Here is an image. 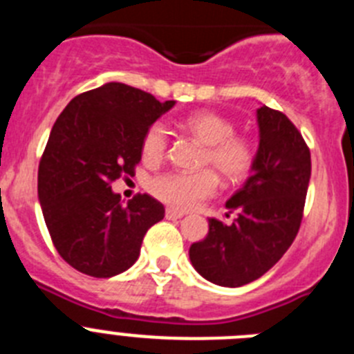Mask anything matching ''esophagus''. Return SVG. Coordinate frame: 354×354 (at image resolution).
<instances>
[{"instance_id": "1", "label": "esophagus", "mask_w": 354, "mask_h": 354, "mask_svg": "<svg viewBox=\"0 0 354 354\" xmlns=\"http://www.w3.org/2000/svg\"><path fill=\"white\" fill-rule=\"evenodd\" d=\"M165 216H167V220H180V218L184 216V212L175 211V209H167Z\"/></svg>"}]
</instances>
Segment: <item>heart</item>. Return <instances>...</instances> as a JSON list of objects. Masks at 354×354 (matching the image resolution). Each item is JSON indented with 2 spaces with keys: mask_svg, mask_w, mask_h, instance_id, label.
<instances>
[{
  "mask_svg": "<svg viewBox=\"0 0 354 354\" xmlns=\"http://www.w3.org/2000/svg\"><path fill=\"white\" fill-rule=\"evenodd\" d=\"M187 133L195 136L205 152L202 165L212 167L227 183H239L252 171L255 165V149L245 136L234 134V124L228 118L212 111L187 117L184 122ZM168 149V131L161 122H156L145 131L142 140L143 159L159 162ZM150 193L165 204L180 211H187L209 198L218 189V177L212 170H200L195 174L167 171L156 175L149 183Z\"/></svg>",
  "mask_w": 354,
  "mask_h": 354,
  "instance_id": "obj_1",
  "label": "heart"
}]
</instances>
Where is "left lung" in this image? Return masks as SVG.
Masks as SVG:
<instances>
[{
	"mask_svg": "<svg viewBox=\"0 0 354 354\" xmlns=\"http://www.w3.org/2000/svg\"><path fill=\"white\" fill-rule=\"evenodd\" d=\"M259 150L252 175L227 202L232 225L209 218V232L189 248L205 280L241 287L270 271L298 234L310 183V150L292 122L277 109H257Z\"/></svg>",
	"mask_w": 354,
	"mask_h": 354,
	"instance_id": "8db88e82",
	"label": "left lung"
}]
</instances>
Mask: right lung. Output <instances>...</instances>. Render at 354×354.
Returning a JSON list of instances; mask_svg holds the SVG:
<instances>
[{
  "label": "right lung",
  "instance_id": "add662e5",
  "mask_svg": "<svg viewBox=\"0 0 354 354\" xmlns=\"http://www.w3.org/2000/svg\"><path fill=\"white\" fill-rule=\"evenodd\" d=\"M174 104L106 83L74 97L56 118L39 165V200L53 245L74 270L124 273L138 261L147 230L165 218L161 202L136 195L124 204L111 184L133 177L143 134Z\"/></svg>",
  "mask_w": 354,
  "mask_h": 354
}]
</instances>
